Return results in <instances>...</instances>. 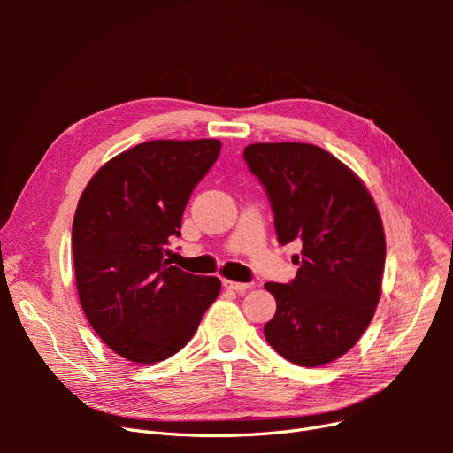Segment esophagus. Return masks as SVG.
Here are the masks:
<instances>
[{"label": "esophagus", "mask_w": 453, "mask_h": 453, "mask_svg": "<svg viewBox=\"0 0 453 453\" xmlns=\"http://www.w3.org/2000/svg\"><path fill=\"white\" fill-rule=\"evenodd\" d=\"M224 287H226L227 290H234V292H239V294H244L246 290L251 288V284H250V282H236V280L226 279V280H224Z\"/></svg>", "instance_id": "34e87169"}]
</instances>
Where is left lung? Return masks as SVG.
I'll return each instance as SVG.
<instances>
[{
  "label": "left lung",
  "instance_id": "1",
  "mask_svg": "<svg viewBox=\"0 0 453 453\" xmlns=\"http://www.w3.org/2000/svg\"><path fill=\"white\" fill-rule=\"evenodd\" d=\"M250 171L266 187L280 244L301 242L292 282H266L275 316L268 343L292 364L338 360L362 338L382 296L386 234L365 183L306 142H253Z\"/></svg>",
  "mask_w": 453,
  "mask_h": 453
}]
</instances>
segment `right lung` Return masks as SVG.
Instances as JSON below:
<instances>
[{"mask_svg":"<svg viewBox=\"0 0 453 453\" xmlns=\"http://www.w3.org/2000/svg\"><path fill=\"white\" fill-rule=\"evenodd\" d=\"M219 139H156L106 161L79 200L73 265L82 311L97 336L135 364L181 350L219 297L217 277L165 258L190 193L217 161Z\"/></svg>","mask_w":453,"mask_h":453,"instance_id":"add662e5","label":"right lung"}]
</instances>
